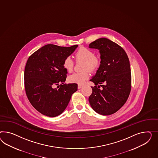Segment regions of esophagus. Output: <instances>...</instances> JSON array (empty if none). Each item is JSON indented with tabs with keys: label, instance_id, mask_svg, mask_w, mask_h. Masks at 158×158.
<instances>
[{
	"label": "esophagus",
	"instance_id": "1",
	"mask_svg": "<svg viewBox=\"0 0 158 158\" xmlns=\"http://www.w3.org/2000/svg\"><path fill=\"white\" fill-rule=\"evenodd\" d=\"M83 87V85H78V86H77V88L79 89H81Z\"/></svg>",
	"mask_w": 158,
	"mask_h": 158
}]
</instances>
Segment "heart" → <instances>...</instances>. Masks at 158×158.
<instances>
[{
	"instance_id": "1",
	"label": "heart",
	"mask_w": 158,
	"mask_h": 158,
	"mask_svg": "<svg viewBox=\"0 0 158 158\" xmlns=\"http://www.w3.org/2000/svg\"><path fill=\"white\" fill-rule=\"evenodd\" d=\"M75 58L77 61H85L83 69H89L90 71H94L98 68L99 65V60L94 56L93 52L89 49L81 47L75 53ZM74 65V61L70 56L67 57L63 61L64 68L69 73L73 71ZM90 77L88 71H85L81 73H73L68 77V81L71 83L82 85L85 83Z\"/></svg>"
}]
</instances>
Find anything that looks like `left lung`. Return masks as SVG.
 Segmentation results:
<instances>
[{
	"mask_svg": "<svg viewBox=\"0 0 158 158\" xmlns=\"http://www.w3.org/2000/svg\"><path fill=\"white\" fill-rule=\"evenodd\" d=\"M98 49L100 65L90 81L95 85L89 101L94 111L103 115L118 111L128 99L131 90V73L128 56L123 48L106 38L91 43ZM98 86H97L96 85ZM103 87L100 89V86Z\"/></svg>",
	"mask_w": 158,
	"mask_h": 158,
	"instance_id": "1",
	"label": "left lung"
}]
</instances>
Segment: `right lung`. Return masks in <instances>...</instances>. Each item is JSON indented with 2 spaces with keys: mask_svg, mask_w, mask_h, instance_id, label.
I'll return each instance as SVG.
<instances>
[{
  "mask_svg": "<svg viewBox=\"0 0 158 158\" xmlns=\"http://www.w3.org/2000/svg\"><path fill=\"white\" fill-rule=\"evenodd\" d=\"M77 47L48 44L27 61L24 73L26 95L32 106L44 115L54 117L61 114L77 90V83H64L67 71L63 67L64 59Z\"/></svg>",
  "mask_w": 158,
  "mask_h": 158,
  "instance_id": "right-lung-1",
  "label": "right lung"
}]
</instances>
